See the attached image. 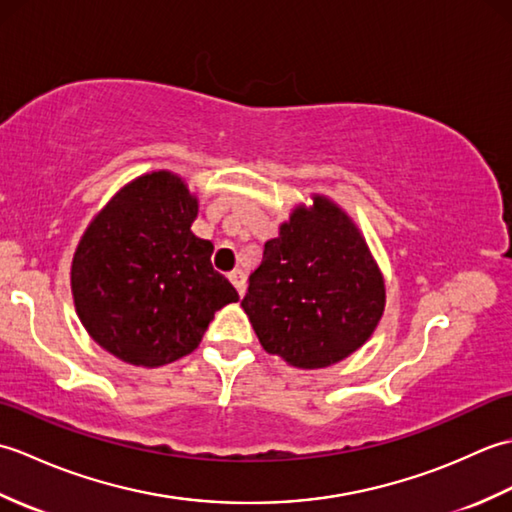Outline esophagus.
<instances>
[{
	"label": "esophagus",
	"instance_id": "obj_1",
	"mask_svg": "<svg viewBox=\"0 0 512 512\" xmlns=\"http://www.w3.org/2000/svg\"><path fill=\"white\" fill-rule=\"evenodd\" d=\"M228 279H231V284L237 288L239 297H242L246 292V275L242 273V270H233V273H228Z\"/></svg>",
	"mask_w": 512,
	"mask_h": 512
}]
</instances>
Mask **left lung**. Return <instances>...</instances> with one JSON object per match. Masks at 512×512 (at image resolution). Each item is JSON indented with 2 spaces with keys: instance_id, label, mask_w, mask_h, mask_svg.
<instances>
[{
  "instance_id": "8db88e82",
  "label": "left lung",
  "mask_w": 512,
  "mask_h": 512,
  "mask_svg": "<svg viewBox=\"0 0 512 512\" xmlns=\"http://www.w3.org/2000/svg\"><path fill=\"white\" fill-rule=\"evenodd\" d=\"M242 308L266 352L303 369L328 367L372 336L385 281L350 217L317 195L266 242Z\"/></svg>"
}]
</instances>
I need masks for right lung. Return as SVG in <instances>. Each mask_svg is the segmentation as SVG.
Returning <instances> with one entry per match:
<instances>
[{
    "label": "right lung",
    "mask_w": 512,
    "mask_h": 512,
    "mask_svg": "<svg viewBox=\"0 0 512 512\" xmlns=\"http://www.w3.org/2000/svg\"><path fill=\"white\" fill-rule=\"evenodd\" d=\"M198 200L169 171L140 176L94 217L72 259L79 319L103 350L158 367L200 345L213 314L239 299L191 233Z\"/></svg>",
    "instance_id": "obj_1"
}]
</instances>
